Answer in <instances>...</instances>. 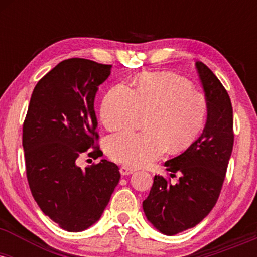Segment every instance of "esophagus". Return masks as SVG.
<instances>
[{
  "mask_svg": "<svg viewBox=\"0 0 257 257\" xmlns=\"http://www.w3.org/2000/svg\"><path fill=\"white\" fill-rule=\"evenodd\" d=\"M119 172H120V174H122L123 176H126V175H131V174L134 173L135 170L133 169V168H129V167H125V166H123V167H120Z\"/></svg>",
  "mask_w": 257,
  "mask_h": 257,
  "instance_id": "1",
  "label": "esophagus"
}]
</instances>
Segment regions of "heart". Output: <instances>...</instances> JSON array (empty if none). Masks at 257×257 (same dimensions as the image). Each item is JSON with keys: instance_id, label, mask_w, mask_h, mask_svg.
I'll return each instance as SVG.
<instances>
[{"instance_id": "heart-1", "label": "heart", "mask_w": 257, "mask_h": 257, "mask_svg": "<svg viewBox=\"0 0 257 257\" xmlns=\"http://www.w3.org/2000/svg\"><path fill=\"white\" fill-rule=\"evenodd\" d=\"M141 116H147L145 132H124L106 141L112 161L146 167L168 149L173 153L188 149L204 125L206 101L188 82L172 73H145L134 90L117 84L102 100L100 118L107 131L132 128Z\"/></svg>"}]
</instances>
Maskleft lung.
Listing matches in <instances>:
<instances>
[{
    "mask_svg": "<svg viewBox=\"0 0 257 257\" xmlns=\"http://www.w3.org/2000/svg\"><path fill=\"white\" fill-rule=\"evenodd\" d=\"M206 96L208 118L203 133L184 153L164 163L172 184L155 175L144 213L156 229L166 235L192 228L213 210L219 199L233 149V110L231 99L213 71L197 61Z\"/></svg>",
    "mask_w": 257,
    "mask_h": 257,
    "instance_id": "left-lung-1",
    "label": "left lung"
}]
</instances>
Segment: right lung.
Returning a JSON list of instances; mask_svg holds the SVG:
<instances>
[{
	"label": "right lung",
	"mask_w": 257,
	"mask_h": 257,
	"mask_svg": "<svg viewBox=\"0 0 257 257\" xmlns=\"http://www.w3.org/2000/svg\"><path fill=\"white\" fill-rule=\"evenodd\" d=\"M112 65L72 58L38 81L23 125L28 182L44 215L69 232L98 221L118 185L119 168L101 159L77 166L82 155L101 156L94 99Z\"/></svg>",
	"instance_id": "right-lung-1"
}]
</instances>
